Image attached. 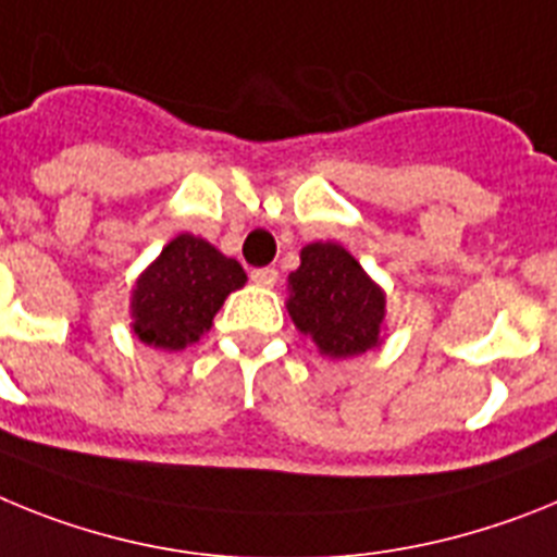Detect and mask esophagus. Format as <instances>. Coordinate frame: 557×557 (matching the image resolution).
<instances>
[{
  "label": "esophagus",
  "instance_id": "esophagus-1",
  "mask_svg": "<svg viewBox=\"0 0 557 557\" xmlns=\"http://www.w3.org/2000/svg\"><path fill=\"white\" fill-rule=\"evenodd\" d=\"M251 283L255 285H263V288H272L274 283H277V269H272V265H265V269H251Z\"/></svg>",
  "mask_w": 557,
  "mask_h": 557
}]
</instances>
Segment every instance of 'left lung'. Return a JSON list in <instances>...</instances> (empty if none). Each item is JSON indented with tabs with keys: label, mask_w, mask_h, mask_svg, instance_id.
I'll return each instance as SVG.
<instances>
[{
	"label": "left lung",
	"mask_w": 557,
	"mask_h": 557,
	"mask_svg": "<svg viewBox=\"0 0 557 557\" xmlns=\"http://www.w3.org/2000/svg\"><path fill=\"white\" fill-rule=\"evenodd\" d=\"M288 285V313L331 359L359 356L381 342L384 294L338 244H311Z\"/></svg>",
	"instance_id": "8db88e82"
}]
</instances>
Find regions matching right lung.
Segmentation results:
<instances>
[{"instance_id":"obj_1","label":"right lung","mask_w":557,"mask_h":557,"mask_svg":"<svg viewBox=\"0 0 557 557\" xmlns=\"http://www.w3.org/2000/svg\"><path fill=\"white\" fill-rule=\"evenodd\" d=\"M246 283L238 260L207 240L178 235L134 288V333L162 350H182L210 331L226 294Z\"/></svg>"}]
</instances>
